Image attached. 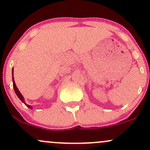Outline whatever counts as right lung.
<instances>
[{
  "label": "right lung",
  "instance_id": "obj_1",
  "mask_svg": "<svg viewBox=\"0 0 150 150\" xmlns=\"http://www.w3.org/2000/svg\"><path fill=\"white\" fill-rule=\"evenodd\" d=\"M13 88H14L15 92V93H16L17 96H18V97H19V99H20V100H21L22 102H23L24 104H25L26 106H27V107L30 108H32V106H30V105H28V104H26L25 101V99H24V97H22L21 93L20 92V91L18 90V87H17L16 85H15V80H14V77H13Z\"/></svg>",
  "mask_w": 150,
  "mask_h": 150
}]
</instances>
